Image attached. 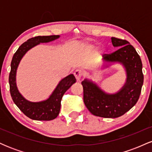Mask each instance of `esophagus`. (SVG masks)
<instances>
[{
    "label": "esophagus",
    "instance_id": "34e87169",
    "mask_svg": "<svg viewBox=\"0 0 152 152\" xmlns=\"http://www.w3.org/2000/svg\"><path fill=\"white\" fill-rule=\"evenodd\" d=\"M83 72L81 69H76V70L75 71L74 76L77 81H80V80H81V78H82V76H83Z\"/></svg>",
    "mask_w": 152,
    "mask_h": 152
}]
</instances>
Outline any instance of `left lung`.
<instances>
[{"label": "left lung", "mask_w": 152, "mask_h": 152, "mask_svg": "<svg viewBox=\"0 0 152 152\" xmlns=\"http://www.w3.org/2000/svg\"><path fill=\"white\" fill-rule=\"evenodd\" d=\"M111 42L120 48L104 54V60L123 64L127 75L124 86L118 93L107 94L93 82L85 79L81 83L86 108L94 116L103 118L119 117L129 111L139 100L144 82L142 60L135 48L126 40L112 37Z\"/></svg>", "instance_id": "8db88e82"}]
</instances>
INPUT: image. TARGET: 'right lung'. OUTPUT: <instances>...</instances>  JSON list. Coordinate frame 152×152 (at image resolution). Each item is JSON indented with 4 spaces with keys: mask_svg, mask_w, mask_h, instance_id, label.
Here are the masks:
<instances>
[{
    "mask_svg": "<svg viewBox=\"0 0 152 152\" xmlns=\"http://www.w3.org/2000/svg\"><path fill=\"white\" fill-rule=\"evenodd\" d=\"M59 38L58 35L54 36H36L24 42L13 55L10 64L9 74L10 92L12 99L19 109L28 118L37 121H50L58 116L61 109V102L65 92L76 82L73 74L69 75L59 82L53 94L47 100L41 102H31L27 101L18 92L15 83V75L19 63L24 54L31 48L40 43H47Z\"/></svg>",
    "mask_w": 152,
    "mask_h": 152,
    "instance_id": "right-lung-1",
    "label": "right lung"
}]
</instances>
